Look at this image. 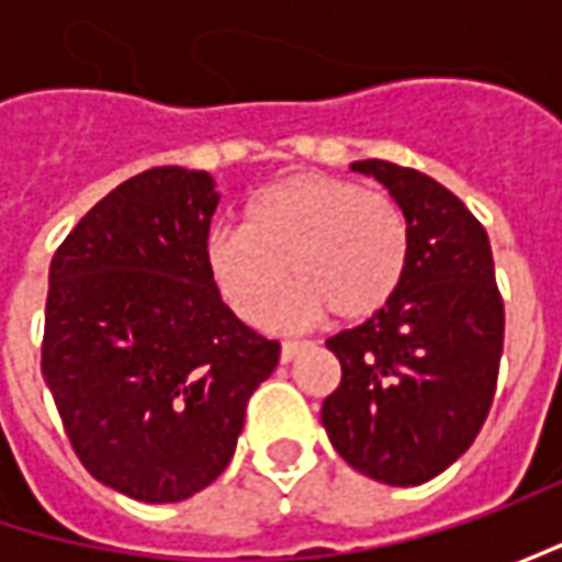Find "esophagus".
Segmentation results:
<instances>
[{"label": "esophagus", "mask_w": 562, "mask_h": 562, "mask_svg": "<svg viewBox=\"0 0 562 562\" xmlns=\"http://www.w3.org/2000/svg\"><path fill=\"white\" fill-rule=\"evenodd\" d=\"M303 347H306L303 340H284V344H281V362H291V359L296 357Z\"/></svg>", "instance_id": "1"}]
</instances>
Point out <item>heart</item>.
<instances>
[{
	"instance_id": "heart-1",
	"label": "heart",
	"mask_w": 562,
	"mask_h": 562,
	"mask_svg": "<svg viewBox=\"0 0 562 562\" xmlns=\"http://www.w3.org/2000/svg\"><path fill=\"white\" fill-rule=\"evenodd\" d=\"M205 269L231 313L256 328L274 318L288 281L296 291L281 310L284 325L325 313L357 325L397 296L409 269V218L397 200L353 181L284 175L252 193L240 231L209 234Z\"/></svg>"
}]
</instances>
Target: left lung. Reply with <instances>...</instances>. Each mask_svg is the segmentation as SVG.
<instances>
[{"label": "left lung", "mask_w": 562, "mask_h": 562, "mask_svg": "<svg viewBox=\"0 0 562 562\" xmlns=\"http://www.w3.org/2000/svg\"><path fill=\"white\" fill-rule=\"evenodd\" d=\"M375 178L409 218V269L397 296L328 337L340 384L322 425L357 472L422 485L453 465L485 425L504 353V300L485 227L416 168L350 165Z\"/></svg>", "instance_id": "obj_1"}]
</instances>
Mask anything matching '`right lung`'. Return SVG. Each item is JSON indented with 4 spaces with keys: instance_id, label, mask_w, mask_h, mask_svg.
<instances>
[{
    "instance_id": "add662e5",
    "label": "right lung",
    "mask_w": 562,
    "mask_h": 562,
    "mask_svg": "<svg viewBox=\"0 0 562 562\" xmlns=\"http://www.w3.org/2000/svg\"><path fill=\"white\" fill-rule=\"evenodd\" d=\"M218 200L205 171L149 168L102 196L49 266L46 387L87 472L143 504L187 501L225 472L281 357L209 278Z\"/></svg>"
}]
</instances>
